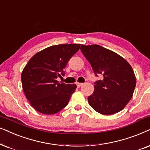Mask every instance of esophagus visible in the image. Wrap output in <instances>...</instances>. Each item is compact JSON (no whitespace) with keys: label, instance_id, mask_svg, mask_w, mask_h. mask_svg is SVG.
<instances>
[{"label":"esophagus","instance_id":"obj_1","mask_svg":"<svg viewBox=\"0 0 150 150\" xmlns=\"http://www.w3.org/2000/svg\"><path fill=\"white\" fill-rule=\"evenodd\" d=\"M76 84H77V86L78 87V88H79V87H81V86L83 85V83H79V82H77V83H76Z\"/></svg>","mask_w":150,"mask_h":150}]
</instances>
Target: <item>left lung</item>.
Returning a JSON list of instances; mask_svg holds the SVG:
<instances>
[{
	"instance_id": "1",
	"label": "left lung",
	"mask_w": 150,
	"mask_h": 150,
	"mask_svg": "<svg viewBox=\"0 0 150 150\" xmlns=\"http://www.w3.org/2000/svg\"><path fill=\"white\" fill-rule=\"evenodd\" d=\"M81 52L91 64L96 76L103 79L95 82L88 96V103L97 112L110 115L122 110L132 97L136 86L132 68L120 55L97 45H81Z\"/></svg>"
}]
</instances>
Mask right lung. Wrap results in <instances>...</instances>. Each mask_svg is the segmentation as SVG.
<instances>
[{
	"mask_svg": "<svg viewBox=\"0 0 150 150\" xmlns=\"http://www.w3.org/2000/svg\"><path fill=\"white\" fill-rule=\"evenodd\" d=\"M80 44L53 45L38 52L29 59L21 75L22 85L30 104L39 112L53 115L68 104L77 86L59 83L68 62Z\"/></svg>",
	"mask_w": 150,
	"mask_h": 150,
	"instance_id": "obj_1",
	"label": "right lung"
}]
</instances>
